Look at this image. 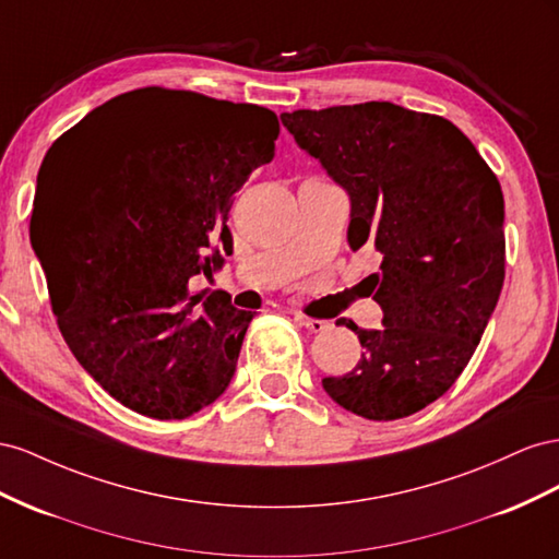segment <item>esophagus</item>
Returning a JSON list of instances; mask_svg holds the SVG:
<instances>
[{
  "label": "esophagus",
  "mask_w": 559,
  "mask_h": 559,
  "mask_svg": "<svg viewBox=\"0 0 559 559\" xmlns=\"http://www.w3.org/2000/svg\"><path fill=\"white\" fill-rule=\"evenodd\" d=\"M297 321L305 325L311 332H325L330 328L328 321H321V318H309V316H297Z\"/></svg>",
  "instance_id": "34e87169"
}]
</instances>
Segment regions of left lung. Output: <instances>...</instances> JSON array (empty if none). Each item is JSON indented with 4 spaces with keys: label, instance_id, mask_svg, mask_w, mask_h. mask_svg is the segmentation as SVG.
Segmentation results:
<instances>
[{
    "label": "left lung",
    "instance_id": "8db88e82",
    "mask_svg": "<svg viewBox=\"0 0 559 559\" xmlns=\"http://www.w3.org/2000/svg\"><path fill=\"white\" fill-rule=\"evenodd\" d=\"M281 121L348 194L350 250L381 254L365 285L384 328L342 318L362 354L323 389L362 419L409 417L464 372L499 301L501 185L473 142L436 115L374 100L283 111Z\"/></svg>",
    "mask_w": 559,
    "mask_h": 559
}]
</instances>
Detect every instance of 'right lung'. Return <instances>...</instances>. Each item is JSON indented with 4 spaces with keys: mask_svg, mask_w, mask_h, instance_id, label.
Segmentation results:
<instances>
[{
    "mask_svg": "<svg viewBox=\"0 0 559 559\" xmlns=\"http://www.w3.org/2000/svg\"><path fill=\"white\" fill-rule=\"evenodd\" d=\"M278 131L266 107L140 88L44 158L29 234L58 328L133 412L185 419L227 391L254 313L191 283H213L231 197L274 158Z\"/></svg>",
    "mask_w": 559,
    "mask_h": 559,
    "instance_id": "add662e5",
    "label": "right lung"
}]
</instances>
